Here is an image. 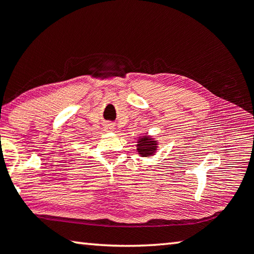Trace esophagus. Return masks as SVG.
<instances>
[{"label":"esophagus","mask_w":254,"mask_h":254,"mask_svg":"<svg viewBox=\"0 0 254 254\" xmlns=\"http://www.w3.org/2000/svg\"><path fill=\"white\" fill-rule=\"evenodd\" d=\"M106 127L108 128V130H112V128H113V127H113V124H107V126H106Z\"/></svg>","instance_id":"esophagus-1"}]
</instances>
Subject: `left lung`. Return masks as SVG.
Wrapping results in <instances>:
<instances>
[{
  "instance_id": "obj_1",
  "label": "left lung",
  "mask_w": 254,
  "mask_h": 254,
  "mask_svg": "<svg viewBox=\"0 0 254 254\" xmlns=\"http://www.w3.org/2000/svg\"><path fill=\"white\" fill-rule=\"evenodd\" d=\"M156 147V141H152L149 136H142L138 141V151L142 157H148L154 154Z\"/></svg>"
}]
</instances>
